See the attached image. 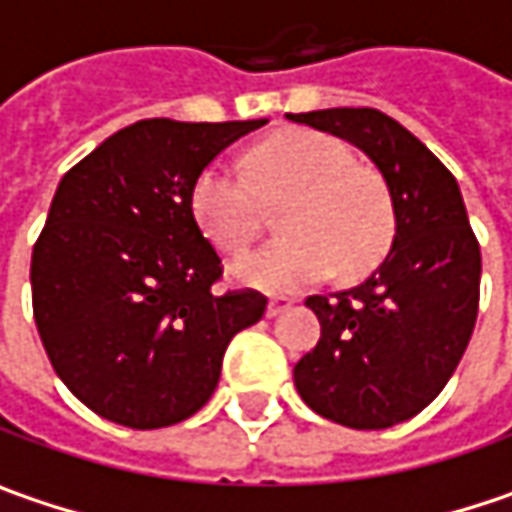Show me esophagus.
Returning a JSON list of instances; mask_svg holds the SVG:
<instances>
[{
  "mask_svg": "<svg viewBox=\"0 0 512 512\" xmlns=\"http://www.w3.org/2000/svg\"><path fill=\"white\" fill-rule=\"evenodd\" d=\"M291 309V300L288 297H274L271 303H268V317H279L282 311Z\"/></svg>",
  "mask_w": 512,
  "mask_h": 512,
  "instance_id": "obj_1",
  "label": "esophagus"
}]
</instances>
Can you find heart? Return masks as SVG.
I'll return each instance as SVG.
<instances>
[{"label":"heart","instance_id":"obj_1","mask_svg":"<svg viewBox=\"0 0 512 512\" xmlns=\"http://www.w3.org/2000/svg\"><path fill=\"white\" fill-rule=\"evenodd\" d=\"M262 195L282 198V236L238 256L230 279L265 294H294L335 271L367 274L393 238V203L382 177L352 163L344 142L317 130H282L250 157ZM250 177L230 160H212L192 183V215L218 250L238 253L259 236L262 215Z\"/></svg>","mask_w":512,"mask_h":512}]
</instances>
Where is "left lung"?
Segmentation results:
<instances>
[{"mask_svg": "<svg viewBox=\"0 0 512 512\" xmlns=\"http://www.w3.org/2000/svg\"><path fill=\"white\" fill-rule=\"evenodd\" d=\"M332 133L382 171L396 233L361 285L306 300L320 341L294 364L314 414L373 431L411 420L446 387L478 317L481 247L452 171L396 119L373 107L288 113Z\"/></svg>", "mask_w": 512, "mask_h": 512, "instance_id": "8db88e82", "label": "left lung"}]
</instances>
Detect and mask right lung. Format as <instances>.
Wrapping results in <instances>:
<instances>
[{
  "label": "right lung",
  "mask_w": 512,
  "mask_h": 512,
  "mask_svg": "<svg viewBox=\"0 0 512 512\" xmlns=\"http://www.w3.org/2000/svg\"><path fill=\"white\" fill-rule=\"evenodd\" d=\"M268 125L142 119L63 174L31 253L46 355L98 417L165 428L198 414L233 335L259 323L256 291L215 294L221 259L192 215V183Z\"/></svg>",
  "instance_id": "right-lung-1"
}]
</instances>
